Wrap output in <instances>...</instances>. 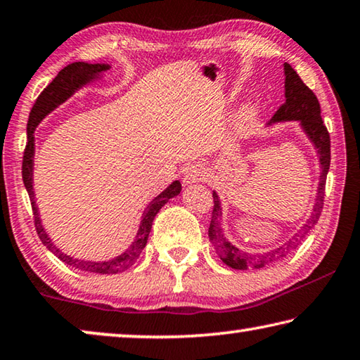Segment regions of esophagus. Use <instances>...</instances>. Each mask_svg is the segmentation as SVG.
I'll list each match as a JSON object with an SVG mask.
<instances>
[{"label": "esophagus", "instance_id": "obj_1", "mask_svg": "<svg viewBox=\"0 0 360 360\" xmlns=\"http://www.w3.org/2000/svg\"><path fill=\"white\" fill-rule=\"evenodd\" d=\"M206 178H208L206 169L202 165H193L187 169L184 178H182V182H184V186H188L193 184V182H203L206 181Z\"/></svg>", "mask_w": 360, "mask_h": 360}]
</instances>
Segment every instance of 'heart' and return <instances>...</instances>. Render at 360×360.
<instances>
[{
    "instance_id": "b5f03b06",
    "label": "heart",
    "mask_w": 360,
    "mask_h": 360,
    "mask_svg": "<svg viewBox=\"0 0 360 360\" xmlns=\"http://www.w3.org/2000/svg\"><path fill=\"white\" fill-rule=\"evenodd\" d=\"M249 111L248 109H245V111H241L240 114H238V117H236V120H238V124H245V122L249 119Z\"/></svg>"
}]
</instances>
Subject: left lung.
I'll use <instances>...</instances> for the list:
<instances>
[{"label": "left lung", "instance_id": "left-lung-1", "mask_svg": "<svg viewBox=\"0 0 360 360\" xmlns=\"http://www.w3.org/2000/svg\"><path fill=\"white\" fill-rule=\"evenodd\" d=\"M284 75H285V101L284 105L279 106L278 111L273 115L271 122H284V120H300L304 133L311 139L316 150L319 154L321 162V176H319V187L318 195H316V202L313 206V212L303 227L292 236L285 245L279 246L273 251L262 252V254H251L245 252L225 238L221 219H222V210L221 202L216 192H212V198H214V206H212L211 222L208 229L210 240L214 246L216 252L225 265H229L235 270H254V268H264L276 262L283 260L288 255L297 249L300 245L304 235L311 230L316 224H318L322 206H324V195H326V179L328 168H330V135H328L327 127L324 125L321 117V106L319 101L316 98L311 89H308L303 84L300 76L297 75L295 70L292 68L289 63H284Z\"/></svg>", "mask_w": 360, "mask_h": 360}]
</instances>
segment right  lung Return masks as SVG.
Masks as SVG:
<instances>
[{"instance_id":"1","label":"right lung","mask_w":360,"mask_h":360,"mask_svg":"<svg viewBox=\"0 0 360 360\" xmlns=\"http://www.w3.org/2000/svg\"><path fill=\"white\" fill-rule=\"evenodd\" d=\"M109 70V65H90L84 62H75L58 72L56 79L47 85V87L42 90L41 95L36 98L34 105L32 108V112H30L28 124H27V146L25 150H23V162H22V178L23 184H25L27 192L30 195V202H32L33 208V217H34V227L38 231L39 240L44 243V246L49 251L53 252L57 257L65 262L66 265L72 268H77L81 271H90V273H98V275H114V273L125 271L127 268H130L135 264L139 254L143 252V249L148 243L149 231L152 229V222H154V217L163 205H165L169 198L176 197L181 192V182L174 181L172 186H169L167 191H163L158 197H155L149 203L148 208L143 212L141 224H139L138 233L135 241L131 243L130 248L127 249L125 252H122L115 259H111L108 262H90V260H79L71 257V255H66L65 252L60 251V249L53 245L52 240L49 238L46 233L44 227H42L41 219L38 214V208H36L34 202V192H33V155H34V129L38 127L39 122L46 117V115L53 111L58 105H62L65 100H68L70 96L76 92L77 89H81L82 85L92 81L100 72Z\"/></svg>"}]
</instances>
